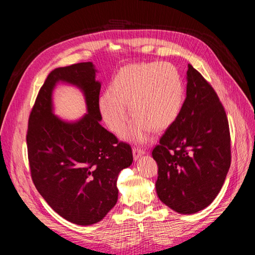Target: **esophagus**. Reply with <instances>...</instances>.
Returning a JSON list of instances; mask_svg holds the SVG:
<instances>
[{
    "label": "esophagus",
    "instance_id": "1",
    "mask_svg": "<svg viewBox=\"0 0 255 255\" xmlns=\"http://www.w3.org/2000/svg\"><path fill=\"white\" fill-rule=\"evenodd\" d=\"M145 153V151L141 148H139V146H134L133 148V156H134V159L137 160L139 157H141L143 154Z\"/></svg>",
    "mask_w": 255,
    "mask_h": 255
}]
</instances>
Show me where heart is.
Here are the masks:
<instances>
[{
  "mask_svg": "<svg viewBox=\"0 0 255 255\" xmlns=\"http://www.w3.org/2000/svg\"><path fill=\"white\" fill-rule=\"evenodd\" d=\"M184 102L182 76L170 63H142L121 68L114 76L111 91L99 99V110L112 132L120 134L135 119L127 137L137 142L149 139L151 130L168 128L179 117Z\"/></svg>",
  "mask_w": 255,
  "mask_h": 255,
  "instance_id": "heart-1",
  "label": "heart"
}]
</instances>
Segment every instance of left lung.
Listing matches in <instances>:
<instances>
[{
    "label": "left lung",
    "mask_w": 255,
    "mask_h": 255,
    "mask_svg": "<svg viewBox=\"0 0 255 255\" xmlns=\"http://www.w3.org/2000/svg\"><path fill=\"white\" fill-rule=\"evenodd\" d=\"M186 79L181 114L152 156L158 166L159 200L189 215L202 211L219 194L231 165V137L225 109L211 84L191 65Z\"/></svg>",
    "instance_id": "obj_1"
}]
</instances>
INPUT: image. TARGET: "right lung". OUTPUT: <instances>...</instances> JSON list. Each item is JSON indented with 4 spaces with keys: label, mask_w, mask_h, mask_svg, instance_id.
<instances>
[{
    "label": "right lung",
    "mask_w": 255,
    "mask_h": 255,
    "mask_svg": "<svg viewBox=\"0 0 255 255\" xmlns=\"http://www.w3.org/2000/svg\"><path fill=\"white\" fill-rule=\"evenodd\" d=\"M92 63L53 70L30 112L26 135L30 174L37 190L59 216L75 225L101 221L117 203V179L133 163L130 145L117 139L100 121ZM58 81L73 84L85 97L88 114L64 122L52 114L51 92Z\"/></svg>",
    "instance_id": "add662e5"
}]
</instances>
